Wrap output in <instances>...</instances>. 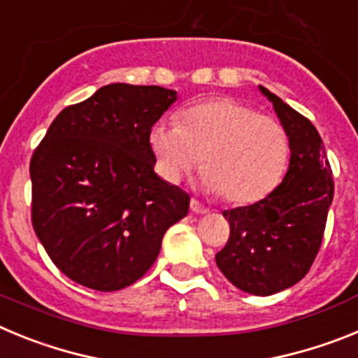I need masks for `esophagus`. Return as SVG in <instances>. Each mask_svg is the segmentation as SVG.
<instances>
[{
	"mask_svg": "<svg viewBox=\"0 0 358 358\" xmlns=\"http://www.w3.org/2000/svg\"><path fill=\"white\" fill-rule=\"evenodd\" d=\"M189 208H192V211H194V213H197V215L208 213V208L204 206V204H201L199 201H195V199H192V201H189Z\"/></svg>",
	"mask_w": 358,
	"mask_h": 358,
	"instance_id": "1",
	"label": "esophagus"
}]
</instances>
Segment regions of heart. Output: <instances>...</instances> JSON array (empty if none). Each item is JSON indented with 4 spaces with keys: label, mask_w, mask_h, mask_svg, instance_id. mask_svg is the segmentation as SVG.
Wrapping results in <instances>:
<instances>
[{
    "label": "heart",
    "mask_w": 358,
    "mask_h": 358,
    "mask_svg": "<svg viewBox=\"0 0 358 358\" xmlns=\"http://www.w3.org/2000/svg\"><path fill=\"white\" fill-rule=\"evenodd\" d=\"M148 147L164 181L177 182L201 161V185L231 204L268 195L289 163V134L273 116L233 98L186 107L179 125L154 123Z\"/></svg>",
    "instance_id": "b5f03b06"
}]
</instances>
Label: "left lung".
I'll return each mask as SVG.
<instances>
[{
  "label": "left lung",
  "instance_id": "8db88e82",
  "mask_svg": "<svg viewBox=\"0 0 358 358\" xmlns=\"http://www.w3.org/2000/svg\"><path fill=\"white\" fill-rule=\"evenodd\" d=\"M260 91L289 134V170L265 199L224 211L231 233L215 260L236 289L271 296L296 285L314 264L334 201V177L312 122L264 85Z\"/></svg>",
  "mask_w": 358,
  "mask_h": 358
}]
</instances>
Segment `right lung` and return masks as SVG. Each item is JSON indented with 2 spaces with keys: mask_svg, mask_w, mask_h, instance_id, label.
Segmentation results:
<instances>
[{
  "mask_svg": "<svg viewBox=\"0 0 358 358\" xmlns=\"http://www.w3.org/2000/svg\"><path fill=\"white\" fill-rule=\"evenodd\" d=\"M177 100L159 85H103L59 113L30 161L31 224L69 280L100 292L140 280L189 195L163 181L148 131Z\"/></svg>",
  "mask_w": 358,
  "mask_h": 358,
  "instance_id": "add662e5",
  "label": "right lung"
}]
</instances>
